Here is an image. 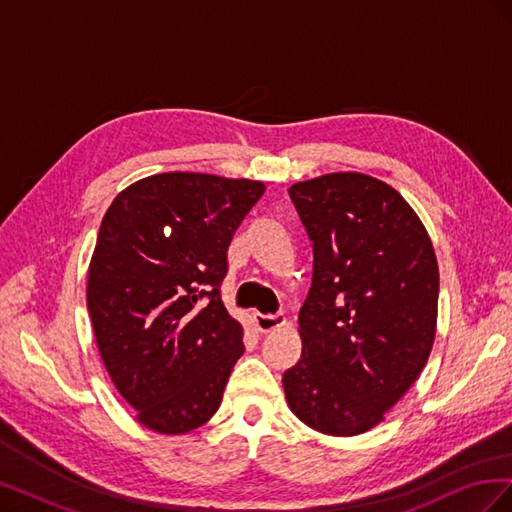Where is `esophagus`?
Wrapping results in <instances>:
<instances>
[{"instance_id":"34e87169","label":"esophagus","mask_w":512,"mask_h":512,"mask_svg":"<svg viewBox=\"0 0 512 512\" xmlns=\"http://www.w3.org/2000/svg\"><path fill=\"white\" fill-rule=\"evenodd\" d=\"M254 322H256V329L260 333H269L277 327H282L286 324V316L284 312H277V314H254Z\"/></svg>"}]
</instances>
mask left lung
I'll return each mask as SVG.
<instances>
[{
    "instance_id": "1",
    "label": "left lung",
    "mask_w": 512,
    "mask_h": 512,
    "mask_svg": "<svg viewBox=\"0 0 512 512\" xmlns=\"http://www.w3.org/2000/svg\"><path fill=\"white\" fill-rule=\"evenodd\" d=\"M314 243V277L299 312L303 352L284 371L297 418L356 436L421 374L436 339L438 260L423 222L391 185L331 173L288 190Z\"/></svg>"
}]
</instances>
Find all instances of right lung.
Segmentation results:
<instances>
[{"mask_svg":"<svg viewBox=\"0 0 512 512\" xmlns=\"http://www.w3.org/2000/svg\"><path fill=\"white\" fill-rule=\"evenodd\" d=\"M265 183L162 173L104 213L87 309L104 367L147 429L188 433L218 412L243 327L220 286L228 245Z\"/></svg>","mask_w":512,"mask_h":512,"instance_id":"add662e5","label":"right lung"}]
</instances>
